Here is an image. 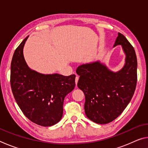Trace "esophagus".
<instances>
[{
	"mask_svg": "<svg viewBox=\"0 0 148 148\" xmlns=\"http://www.w3.org/2000/svg\"><path fill=\"white\" fill-rule=\"evenodd\" d=\"M78 79H79V76H76V78H75V82H76V86H77V82H78Z\"/></svg>",
	"mask_w": 148,
	"mask_h": 148,
	"instance_id": "34e87169",
	"label": "esophagus"
}]
</instances>
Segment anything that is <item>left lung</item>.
Instances as JSON below:
<instances>
[{"instance_id": "1", "label": "left lung", "mask_w": 148, "mask_h": 148, "mask_svg": "<svg viewBox=\"0 0 148 148\" xmlns=\"http://www.w3.org/2000/svg\"><path fill=\"white\" fill-rule=\"evenodd\" d=\"M121 45L126 54L121 71L113 72L97 61L80 65L77 87L83 91L87 117L96 123L106 124L116 119L131 101L137 82V59L134 47L121 33L114 46Z\"/></svg>"}]
</instances>
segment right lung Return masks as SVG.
<instances>
[{
	"label": "right lung",
	"mask_w": 148,
	"mask_h": 148,
	"mask_svg": "<svg viewBox=\"0 0 148 148\" xmlns=\"http://www.w3.org/2000/svg\"><path fill=\"white\" fill-rule=\"evenodd\" d=\"M28 36L15 50L11 62L10 85L14 99L29 120L44 127L61 120L64 97L74 89L76 75L42 74L31 71L23 49Z\"/></svg>",
	"instance_id": "add662e5"
}]
</instances>
